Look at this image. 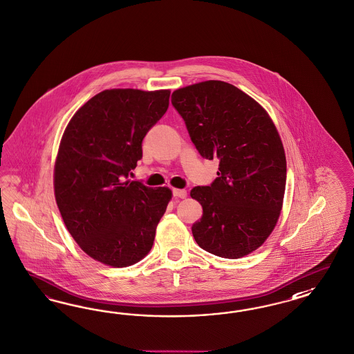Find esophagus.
Masks as SVG:
<instances>
[{"instance_id": "obj_1", "label": "esophagus", "mask_w": 354, "mask_h": 354, "mask_svg": "<svg viewBox=\"0 0 354 354\" xmlns=\"http://www.w3.org/2000/svg\"><path fill=\"white\" fill-rule=\"evenodd\" d=\"M186 195H187V192L185 190V189H173V196H176V198H186Z\"/></svg>"}]
</instances>
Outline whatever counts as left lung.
Instances as JSON below:
<instances>
[{
	"label": "left lung",
	"instance_id": "8db88e82",
	"mask_svg": "<svg viewBox=\"0 0 354 354\" xmlns=\"http://www.w3.org/2000/svg\"><path fill=\"white\" fill-rule=\"evenodd\" d=\"M171 105L201 156L218 160L216 180L190 193L203 207L192 227L194 240L221 258L250 254L274 230L286 192V153L272 120L221 80L176 90Z\"/></svg>",
	"mask_w": 354,
	"mask_h": 354
}]
</instances>
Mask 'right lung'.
Here are the masks:
<instances>
[{"label":"right lung","mask_w":354,"mask_h":354,"mask_svg":"<svg viewBox=\"0 0 354 354\" xmlns=\"http://www.w3.org/2000/svg\"><path fill=\"white\" fill-rule=\"evenodd\" d=\"M169 95L105 90L73 115L64 133L55 165L56 202L68 233L95 261L131 266L153 245L171 192L127 178Z\"/></svg>","instance_id":"1"}]
</instances>
